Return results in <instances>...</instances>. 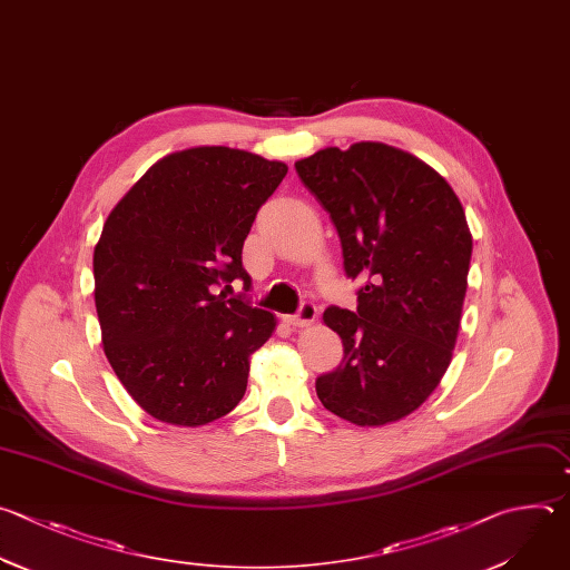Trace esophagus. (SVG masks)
<instances>
[{"instance_id": "obj_1", "label": "esophagus", "mask_w": 570, "mask_h": 570, "mask_svg": "<svg viewBox=\"0 0 570 570\" xmlns=\"http://www.w3.org/2000/svg\"><path fill=\"white\" fill-rule=\"evenodd\" d=\"M317 320V306L311 302H304L295 315H286L284 322L291 326H311Z\"/></svg>"}]
</instances>
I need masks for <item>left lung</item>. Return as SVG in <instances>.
<instances>
[{
    "mask_svg": "<svg viewBox=\"0 0 570 570\" xmlns=\"http://www.w3.org/2000/svg\"><path fill=\"white\" fill-rule=\"evenodd\" d=\"M295 169L337 230L346 277L364 282L355 311L322 315L344 357L315 381L317 399L360 428L396 423L452 362L472 257L463 206L436 169L385 142L324 147Z\"/></svg>",
    "mask_w": 570,
    "mask_h": 570,
    "instance_id": "left-lung-1",
    "label": "left lung"
}]
</instances>
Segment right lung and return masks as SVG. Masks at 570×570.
<instances>
[{"instance_id":"1","label":"right lung","mask_w":570,"mask_h":570,"mask_svg":"<svg viewBox=\"0 0 570 570\" xmlns=\"http://www.w3.org/2000/svg\"><path fill=\"white\" fill-rule=\"evenodd\" d=\"M286 171L244 149L189 147L156 160L109 213L94 250L102 346L156 421L208 425L244 399L250 355L277 320L226 291L250 288L242 248Z\"/></svg>"}]
</instances>
